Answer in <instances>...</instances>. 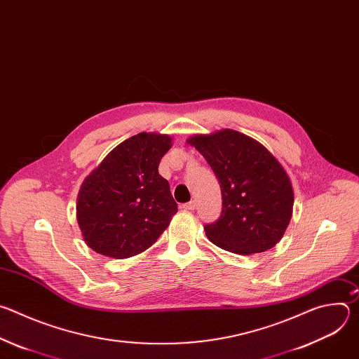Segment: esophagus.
<instances>
[{
  "label": "esophagus",
  "instance_id": "obj_1",
  "mask_svg": "<svg viewBox=\"0 0 359 359\" xmlns=\"http://www.w3.org/2000/svg\"><path fill=\"white\" fill-rule=\"evenodd\" d=\"M182 209H184V210H187V212H190V210H194L196 209V203L191 200V201H189V203H184L183 206H182Z\"/></svg>",
  "mask_w": 359,
  "mask_h": 359
}]
</instances>
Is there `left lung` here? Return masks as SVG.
<instances>
[{"instance_id":"obj_1","label":"left lung","mask_w":359,"mask_h":359,"mask_svg":"<svg viewBox=\"0 0 359 359\" xmlns=\"http://www.w3.org/2000/svg\"><path fill=\"white\" fill-rule=\"evenodd\" d=\"M186 142L208 161L222 189V216L204 226L208 238L241 255L273 248L294 206L291 179L278 159L259 140L233 129L197 133Z\"/></svg>"}]
</instances>
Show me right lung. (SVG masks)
<instances>
[{
	"instance_id": "right-lung-1",
	"label": "right lung",
	"mask_w": 359,
	"mask_h": 359,
	"mask_svg": "<svg viewBox=\"0 0 359 359\" xmlns=\"http://www.w3.org/2000/svg\"><path fill=\"white\" fill-rule=\"evenodd\" d=\"M172 136L137 133L112 149L82 182L76 220L97 254L129 259L147 250L177 213L169 182L159 175Z\"/></svg>"
}]
</instances>
